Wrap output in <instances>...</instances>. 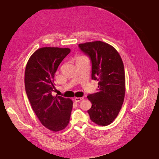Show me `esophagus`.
<instances>
[{"instance_id":"34e87169","label":"esophagus","mask_w":159,"mask_h":159,"mask_svg":"<svg viewBox=\"0 0 159 159\" xmlns=\"http://www.w3.org/2000/svg\"><path fill=\"white\" fill-rule=\"evenodd\" d=\"M84 98L83 97H75V98H74V101H75V102H80V101H82V100Z\"/></svg>"}]
</instances>
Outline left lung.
<instances>
[{"mask_svg":"<svg viewBox=\"0 0 159 159\" xmlns=\"http://www.w3.org/2000/svg\"><path fill=\"white\" fill-rule=\"evenodd\" d=\"M91 62V79L98 81V92L89 94L92 104L88 111L90 119L107 126L117 116L125 95V73L122 58L111 45L102 41L79 44Z\"/></svg>","mask_w":159,"mask_h":159,"instance_id":"1","label":"left lung"}]
</instances>
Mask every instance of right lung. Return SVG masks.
Instances as JSON below:
<instances>
[{
    "instance_id": "obj_1",
    "label": "right lung",
    "mask_w": 159,
    "mask_h": 159,
    "mask_svg": "<svg viewBox=\"0 0 159 159\" xmlns=\"http://www.w3.org/2000/svg\"><path fill=\"white\" fill-rule=\"evenodd\" d=\"M70 51L69 48H39L30 57L25 70V89L32 109L42 124L53 131L68 126L73 107L71 99L52 95L55 73Z\"/></svg>"
}]
</instances>
